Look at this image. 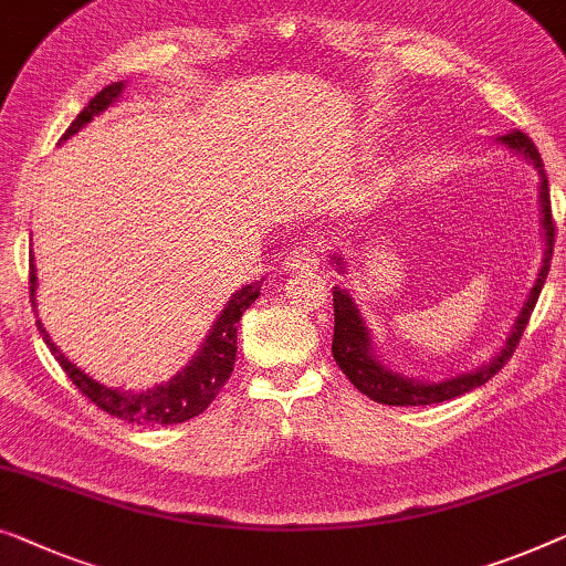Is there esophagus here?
<instances>
[{
  "label": "esophagus",
  "mask_w": 566,
  "mask_h": 566,
  "mask_svg": "<svg viewBox=\"0 0 566 566\" xmlns=\"http://www.w3.org/2000/svg\"><path fill=\"white\" fill-rule=\"evenodd\" d=\"M322 263V248L314 242L298 244V248L291 250V255L285 258V268L289 270H308Z\"/></svg>",
  "instance_id": "esophagus-1"
}]
</instances>
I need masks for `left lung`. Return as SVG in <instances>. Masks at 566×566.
Wrapping results in <instances>:
<instances>
[{"label": "left lung", "mask_w": 566, "mask_h": 566, "mask_svg": "<svg viewBox=\"0 0 566 566\" xmlns=\"http://www.w3.org/2000/svg\"><path fill=\"white\" fill-rule=\"evenodd\" d=\"M503 145L511 147V150L521 153L523 158L534 163V168L538 170V178H542V186H538V193H542V227H544V265L538 270L536 285L528 293L526 306L521 308L518 318H515L511 337L505 339V347L497 352L493 363L478 367L472 373H462L457 378H447L441 382H421L413 378H403L400 373H392L385 367L373 352V342H370V332L359 316V311L355 303H352L349 293L342 289H334V339H332V355L337 359L339 370L347 375L349 382L355 385L359 392H365L367 398L378 400V403L385 406H431V403H444V400L460 398L464 392H470L480 385H485L493 375L501 370V367L507 363V357L513 355L515 347L523 337V329H526L531 311H534L538 293H542L546 275H548V265H552V252H554V217H552V196H548V181L544 174V163L542 155H538L536 145L531 143L528 135H523L515 129V133H507L503 137H497ZM339 263V258H334Z\"/></svg>", "instance_id": "1"}]
</instances>
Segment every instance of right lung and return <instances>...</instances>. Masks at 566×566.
<instances>
[{"instance_id": "add662e5", "label": "right lung", "mask_w": 566, "mask_h": 566, "mask_svg": "<svg viewBox=\"0 0 566 566\" xmlns=\"http://www.w3.org/2000/svg\"><path fill=\"white\" fill-rule=\"evenodd\" d=\"M122 86L125 84L117 81V84H109L106 88H102V92L84 106V112L71 122V127L65 129L61 143L69 140L71 135H76L81 127L88 125V122H92L96 114H102L106 106L117 102V96L122 94ZM260 283L263 281L244 285L242 291H237L234 296L227 301L224 311L217 316L214 326H211L207 342L201 344L199 355L191 359V365H188L184 373H178L176 378L168 380L166 385H155V388L143 390V392L106 388V385L92 380L84 370H78L69 357L61 355V349L55 347L51 337H48V332L43 329V324L40 322H38V329L43 334V342L48 344V349L53 352V357L59 359V365L63 367L65 375L73 380V385H76V388L84 392L92 403L99 406L102 411L114 416V419H122L137 426L184 423L188 419H193V416L207 411L211 400H214L219 396V390L224 388L229 375H232L234 355H237V324H240L244 311H248L260 296ZM35 289H38V275L30 258L32 306H35Z\"/></svg>"}]
</instances>
